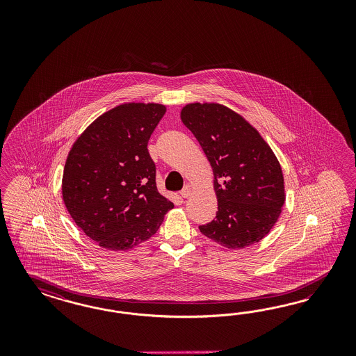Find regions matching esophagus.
I'll list each match as a JSON object with an SVG mask.
<instances>
[{"instance_id":"esophagus-1","label":"esophagus","mask_w":356,"mask_h":356,"mask_svg":"<svg viewBox=\"0 0 356 356\" xmlns=\"http://www.w3.org/2000/svg\"><path fill=\"white\" fill-rule=\"evenodd\" d=\"M191 193H192V189H191V186H189V185L184 186L183 189H181V192H180L183 198H188V197L191 195Z\"/></svg>"}]
</instances>
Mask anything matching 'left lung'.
I'll list each match as a JSON object with an SVG mask.
<instances>
[{"label":"left lung","instance_id":"1","mask_svg":"<svg viewBox=\"0 0 356 356\" xmlns=\"http://www.w3.org/2000/svg\"><path fill=\"white\" fill-rule=\"evenodd\" d=\"M184 125L201 145L214 172L218 211L201 234L227 248L259 243L284 204L283 175L275 155L236 112L220 104H188Z\"/></svg>","mask_w":356,"mask_h":356}]
</instances>
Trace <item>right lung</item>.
<instances>
[{
  "label": "right lung",
  "mask_w": 356,
  "mask_h": 356,
  "mask_svg": "<svg viewBox=\"0 0 356 356\" xmlns=\"http://www.w3.org/2000/svg\"><path fill=\"white\" fill-rule=\"evenodd\" d=\"M165 113L162 104L129 103L97 118L76 140L65 163L63 197L87 236L111 250L150 238L173 204L156 188L147 150Z\"/></svg>",
  "instance_id": "right-lung-1"
}]
</instances>
